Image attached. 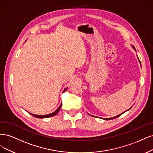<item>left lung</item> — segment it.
Instances as JSON below:
<instances>
[{"label": "left lung", "mask_w": 153, "mask_h": 153, "mask_svg": "<svg viewBox=\"0 0 153 153\" xmlns=\"http://www.w3.org/2000/svg\"><path fill=\"white\" fill-rule=\"evenodd\" d=\"M133 48H134V50H135V48L134 47V46H132ZM129 110V109H128ZM124 112H123L122 113V114H123V113H124ZM122 114H119V115H117V116H115V117H111V118H104V119H103V120H113V119H115V118H116V117H119V116H120Z\"/></svg>", "instance_id": "8db88e82"}]
</instances>
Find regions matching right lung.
<instances>
[{
    "instance_id": "add662e5",
    "label": "right lung",
    "mask_w": 153,
    "mask_h": 153,
    "mask_svg": "<svg viewBox=\"0 0 153 153\" xmlns=\"http://www.w3.org/2000/svg\"><path fill=\"white\" fill-rule=\"evenodd\" d=\"M66 90H67V88H65V89L63 91H65ZM61 107H62V103H61V105H60V107H59L55 112H53V113H51V114H46V115H36V114H31V113H29V112H28V113H29V114H30L32 116H34V117H37V118H46V117H52V116H55V115L57 114V113L59 112V111H60Z\"/></svg>"
}]
</instances>
